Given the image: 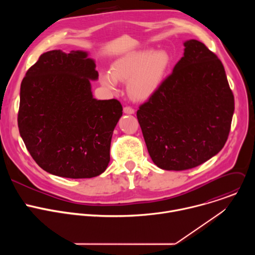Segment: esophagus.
Wrapping results in <instances>:
<instances>
[{
    "label": "esophagus",
    "mask_w": 255,
    "mask_h": 255,
    "mask_svg": "<svg viewBox=\"0 0 255 255\" xmlns=\"http://www.w3.org/2000/svg\"><path fill=\"white\" fill-rule=\"evenodd\" d=\"M134 109L132 108V107H130V106H126V107H124V113H126V114H134Z\"/></svg>",
    "instance_id": "obj_1"
}]
</instances>
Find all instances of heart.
Segmentation results:
<instances>
[{"label": "heart", "instance_id": "1", "mask_svg": "<svg viewBox=\"0 0 255 255\" xmlns=\"http://www.w3.org/2000/svg\"><path fill=\"white\" fill-rule=\"evenodd\" d=\"M169 63L170 57L163 50L134 51L117 59L111 72H103L101 83L108 89L116 90L118 81L128 82L130 96L136 100H145L157 90Z\"/></svg>", "mask_w": 255, "mask_h": 255}]
</instances>
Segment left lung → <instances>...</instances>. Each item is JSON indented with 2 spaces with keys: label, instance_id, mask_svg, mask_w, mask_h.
<instances>
[{
  "label": "left lung",
  "instance_id": "8db88e82",
  "mask_svg": "<svg viewBox=\"0 0 255 255\" xmlns=\"http://www.w3.org/2000/svg\"><path fill=\"white\" fill-rule=\"evenodd\" d=\"M184 56L140 105L137 119L152 161L165 170L196 167L228 139L234 96L224 66L204 43H184Z\"/></svg>",
  "mask_w": 255,
  "mask_h": 255
}]
</instances>
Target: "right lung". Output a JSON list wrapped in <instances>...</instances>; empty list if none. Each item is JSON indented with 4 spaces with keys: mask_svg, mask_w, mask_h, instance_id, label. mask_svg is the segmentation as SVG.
<instances>
[{
    "mask_svg": "<svg viewBox=\"0 0 255 255\" xmlns=\"http://www.w3.org/2000/svg\"><path fill=\"white\" fill-rule=\"evenodd\" d=\"M99 77L88 53L51 50L40 55L21 83L18 127L42 169L62 177L91 178L110 161L113 131L123 108L93 98Z\"/></svg>",
    "mask_w": 255,
    "mask_h": 255,
    "instance_id": "add662e5",
    "label": "right lung"
}]
</instances>
